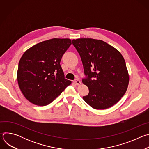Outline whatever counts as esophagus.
<instances>
[{
    "instance_id": "34e87169",
    "label": "esophagus",
    "mask_w": 149,
    "mask_h": 149,
    "mask_svg": "<svg viewBox=\"0 0 149 149\" xmlns=\"http://www.w3.org/2000/svg\"><path fill=\"white\" fill-rule=\"evenodd\" d=\"M74 82L76 84V85H80L81 84V81H79V80H78V79H75L74 81Z\"/></svg>"
}]
</instances>
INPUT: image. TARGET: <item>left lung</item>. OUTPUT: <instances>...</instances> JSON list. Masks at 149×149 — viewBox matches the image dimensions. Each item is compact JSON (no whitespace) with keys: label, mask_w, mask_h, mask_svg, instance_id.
<instances>
[{"label":"left lung","mask_w":149,"mask_h":149,"mask_svg":"<svg viewBox=\"0 0 149 149\" xmlns=\"http://www.w3.org/2000/svg\"><path fill=\"white\" fill-rule=\"evenodd\" d=\"M86 77L82 82L89 93L82 98L91 107L106 109L124 95L129 82L125 62L121 53L101 40L90 38L73 39Z\"/></svg>","instance_id":"8db88e82"}]
</instances>
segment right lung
Listing matches in <instances>:
<instances>
[{
    "mask_svg": "<svg viewBox=\"0 0 149 149\" xmlns=\"http://www.w3.org/2000/svg\"><path fill=\"white\" fill-rule=\"evenodd\" d=\"M71 45L70 39L54 38L40 42L21 57L17 79L19 88L31 102L50 104L71 82L65 78L61 58Z\"/></svg>",
    "mask_w": 149,
    "mask_h": 149,
    "instance_id": "1",
    "label": "right lung"
}]
</instances>
